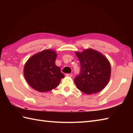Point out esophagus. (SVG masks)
Returning a JSON list of instances; mask_svg holds the SVG:
<instances>
[{
	"instance_id": "obj_1",
	"label": "esophagus",
	"mask_w": 133,
	"mask_h": 133,
	"mask_svg": "<svg viewBox=\"0 0 133 133\" xmlns=\"http://www.w3.org/2000/svg\"><path fill=\"white\" fill-rule=\"evenodd\" d=\"M66 76H67V77H71L72 75L71 74H66Z\"/></svg>"
}]
</instances>
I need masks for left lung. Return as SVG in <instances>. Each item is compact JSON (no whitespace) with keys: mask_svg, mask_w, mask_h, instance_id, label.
Segmentation results:
<instances>
[{"mask_svg":"<svg viewBox=\"0 0 133 133\" xmlns=\"http://www.w3.org/2000/svg\"><path fill=\"white\" fill-rule=\"evenodd\" d=\"M80 61V74L74 82L77 88L86 94H92L103 90L109 83L111 75L109 61L101 53L93 49L76 52Z\"/></svg>","mask_w":133,"mask_h":133,"instance_id":"left-lung-1","label":"left lung"}]
</instances>
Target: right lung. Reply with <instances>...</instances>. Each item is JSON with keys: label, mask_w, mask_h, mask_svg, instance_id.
I'll return each instance as SVG.
<instances>
[{"label": "right lung", "mask_w": 133, "mask_h": 133, "mask_svg": "<svg viewBox=\"0 0 133 133\" xmlns=\"http://www.w3.org/2000/svg\"><path fill=\"white\" fill-rule=\"evenodd\" d=\"M57 54L51 50H45L34 55L27 61L24 75L27 83L39 92H47L56 88L64 75L56 66Z\"/></svg>", "instance_id": "1"}]
</instances>
